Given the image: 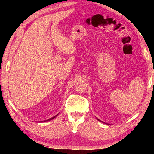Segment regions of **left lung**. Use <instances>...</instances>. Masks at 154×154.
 I'll return each mask as SVG.
<instances>
[{
  "instance_id": "1",
  "label": "left lung",
  "mask_w": 154,
  "mask_h": 154,
  "mask_svg": "<svg viewBox=\"0 0 154 154\" xmlns=\"http://www.w3.org/2000/svg\"><path fill=\"white\" fill-rule=\"evenodd\" d=\"M98 119V121H100V119ZM100 122H103L102 121H100Z\"/></svg>"
}]
</instances>
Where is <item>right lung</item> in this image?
I'll return each instance as SVG.
<instances>
[{
  "instance_id": "add662e5",
  "label": "right lung",
  "mask_w": 154,
  "mask_h": 154,
  "mask_svg": "<svg viewBox=\"0 0 154 154\" xmlns=\"http://www.w3.org/2000/svg\"><path fill=\"white\" fill-rule=\"evenodd\" d=\"M57 116H58V115H56V116H54V117H53V118H50V119H48V121H49V120H51V119H54V118H56V117ZM44 122H45V121H44Z\"/></svg>"
}]
</instances>
